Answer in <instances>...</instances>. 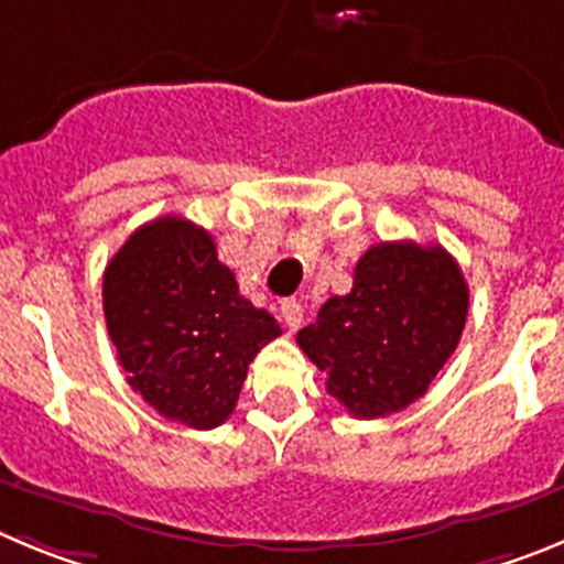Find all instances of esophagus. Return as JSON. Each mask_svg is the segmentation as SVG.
<instances>
[{
  "label": "esophagus",
  "mask_w": 564,
  "mask_h": 564,
  "mask_svg": "<svg viewBox=\"0 0 564 564\" xmlns=\"http://www.w3.org/2000/svg\"><path fill=\"white\" fill-rule=\"evenodd\" d=\"M279 313H282V322H285V327H291V330H299L302 322H305V311H302V302H299V299H285L282 307H279Z\"/></svg>",
  "instance_id": "34e87169"
}]
</instances>
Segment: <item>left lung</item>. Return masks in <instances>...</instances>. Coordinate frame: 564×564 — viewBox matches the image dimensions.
Listing matches in <instances>:
<instances>
[{
  "label": "left lung",
  "instance_id": "obj_1",
  "mask_svg": "<svg viewBox=\"0 0 564 564\" xmlns=\"http://www.w3.org/2000/svg\"><path fill=\"white\" fill-rule=\"evenodd\" d=\"M466 313L468 285L446 248L378 242L358 259L352 291L327 299L296 341L352 417H383L430 390Z\"/></svg>",
  "mask_w": 564,
  "mask_h": 564
}]
</instances>
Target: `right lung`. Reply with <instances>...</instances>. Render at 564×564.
Returning <instances> with one entry per match:
<instances>
[{"label":"right lung","instance_id":"add662e5","mask_svg":"<svg viewBox=\"0 0 564 564\" xmlns=\"http://www.w3.org/2000/svg\"><path fill=\"white\" fill-rule=\"evenodd\" d=\"M104 316L129 387L192 430L231 415L248 364L282 336L271 313L239 296L212 234L174 214L141 226L115 253Z\"/></svg>","mask_w":564,"mask_h":564}]
</instances>
